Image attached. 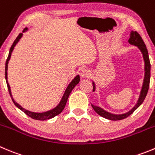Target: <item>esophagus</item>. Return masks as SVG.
Here are the masks:
<instances>
[{
	"instance_id": "esophagus-1",
	"label": "esophagus",
	"mask_w": 155,
	"mask_h": 155,
	"mask_svg": "<svg viewBox=\"0 0 155 155\" xmlns=\"http://www.w3.org/2000/svg\"><path fill=\"white\" fill-rule=\"evenodd\" d=\"M91 76H92L91 71L87 69H83V70L82 71V73H81V76H82V78H90Z\"/></svg>"
}]
</instances>
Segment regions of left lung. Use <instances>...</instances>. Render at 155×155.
<instances>
[{
	"label": "left lung",
	"mask_w": 155,
	"mask_h": 155,
	"mask_svg": "<svg viewBox=\"0 0 155 155\" xmlns=\"http://www.w3.org/2000/svg\"><path fill=\"white\" fill-rule=\"evenodd\" d=\"M130 44L134 45L135 47H138V48L141 50V53H142L143 59H144V81H143V85L141 87V92H140L139 98L138 99L136 105H134L131 110L128 111V112L124 114H120V115H115V114H112L110 112H108L102 109V108L96 105H92V108H93L95 112L97 114H99L100 116L103 117V118H107V119L112 120V121H118V120L124 119V118H127L130 115L133 113L134 111L136 110L137 108L142 104L144 102V99H145L146 95H147V92H148V89H149V84H150V77H151V63H150L149 56H148V52H147L146 46L144 44V41H143L142 38L141 36L139 35L138 32L136 31H131L130 34L129 40H128ZM92 86H93V92L95 91V82H92Z\"/></svg>",
	"instance_id": "left-lung-1"
}]
</instances>
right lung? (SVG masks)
<instances>
[{
    "label": "right lung",
    "instance_id": "obj_1",
    "mask_svg": "<svg viewBox=\"0 0 155 155\" xmlns=\"http://www.w3.org/2000/svg\"><path fill=\"white\" fill-rule=\"evenodd\" d=\"M27 30H28V29H27V27H26V28H24V30H23V33L26 32ZM22 36H23V34H20L18 35V37L16 38V40H14V42L13 43L12 46H11V49H10L9 55H8V59H7V61H6L5 79H6V82H7V85H8V91H9L10 95H11V99H12V101H13V102L14 103V105H15L17 108H20L21 111H23V112H24L26 115H28L29 117H30V118H34V119H36V120H40V121H44V120L50 119V118H53V117L56 116V115H58L59 114H60L62 112H63V110L64 109L65 106H66V102H67V99H68V98H69V94L71 93L72 90L74 89L75 86H76V85H77L78 83L79 82L80 77H79V75H77V76H76V77L73 79V80H72V82L69 83V86H68L67 88H66V91H65L64 94H63V97H62L60 103L58 104V105H56L54 108L51 109V110H49V111H47V112H30V111H29V110H27V109L24 108L23 107H21V105H19V104L17 103V102H16L15 101H14V99H13L12 94H11V87H10V85L8 82V63H9L10 59H11V53H12L13 50H14V47H15L16 44L18 43L19 40H21V38L22 37Z\"/></svg>",
    "mask_w": 155,
    "mask_h": 155
}]
</instances>
